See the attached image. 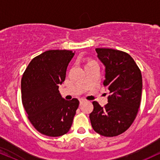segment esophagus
<instances>
[{"mask_svg": "<svg viewBox=\"0 0 160 160\" xmlns=\"http://www.w3.org/2000/svg\"><path fill=\"white\" fill-rule=\"evenodd\" d=\"M85 102V99H83V98H80V104H81L82 103H83V102Z\"/></svg>", "mask_w": 160, "mask_h": 160, "instance_id": "1", "label": "esophagus"}]
</instances>
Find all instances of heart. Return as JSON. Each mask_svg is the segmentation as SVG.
Segmentation results:
<instances>
[{
  "mask_svg": "<svg viewBox=\"0 0 160 160\" xmlns=\"http://www.w3.org/2000/svg\"><path fill=\"white\" fill-rule=\"evenodd\" d=\"M95 61H93V60H91V61H89V62H88V63H90V62H94Z\"/></svg>",
  "mask_w": 160,
  "mask_h": 160,
  "instance_id": "b5f03b06",
  "label": "heart"
}]
</instances>
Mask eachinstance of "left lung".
<instances>
[{
	"label": "left lung",
	"mask_w": 160,
	"mask_h": 160,
	"mask_svg": "<svg viewBox=\"0 0 160 160\" xmlns=\"http://www.w3.org/2000/svg\"><path fill=\"white\" fill-rule=\"evenodd\" d=\"M95 51L105 66L103 84L111 95L104 107L92 102L94 109L89 119L95 132L104 137L117 136L131 126L140 107L141 70L128 53L108 48H96Z\"/></svg>",
	"instance_id": "1"
}]
</instances>
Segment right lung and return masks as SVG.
Here are the masks:
<instances>
[{
	"instance_id": "add662e5",
	"label": "right lung",
	"mask_w": 160,
	"mask_h": 160,
	"mask_svg": "<svg viewBox=\"0 0 160 160\" xmlns=\"http://www.w3.org/2000/svg\"><path fill=\"white\" fill-rule=\"evenodd\" d=\"M74 56L71 50H48L34 57L21 81L22 102L31 123L49 137L65 135L71 127L79 101H67L58 91Z\"/></svg>"
}]
</instances>
